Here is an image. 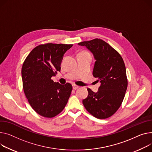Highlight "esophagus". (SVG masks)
I'll list each match as a JSON object with an SVG mask.
<instances>
[{"label": "esophagus", "instance_id": "1", "mask_svg": "<svg viewBox=\"0 0 152 152\" xmlns=\"http://www.w3.org/2000/svg\"><path fill=\"white\" fill-rule=\"evenodd\" d=\"M79 87V86H76V85H75V84H73V89L76 90V89H77V88H78Z\"/></svg>", "mask_w": 152, "mask_h": 152}]
</instances>
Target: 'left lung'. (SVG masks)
Returning a JSON list of instances; mask_svg holds the SVG:
<instances>
[{
    "label": "left lung",
    "mask_w": 152,
    "mask_h": 152,
    "mask_svg": "<svg viewBox=\"0 0 152 152\" xmlns=\"http://www.w3.org/2000/svg\"><path fill=\"white\" fill-rule=\"evenodd\" d=\"M92 53L95 59L93 76L101 83L96 93L87 88L88 96L83 103L88 112L97 118L112 116L122 104L128 80L124 60L119 53L101 39L78 43Z\"/></svg>",
    "instance_id": "8db88e82"
}]
</instances>
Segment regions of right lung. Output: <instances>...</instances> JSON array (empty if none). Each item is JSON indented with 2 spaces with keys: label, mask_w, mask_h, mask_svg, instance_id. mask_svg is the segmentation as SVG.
Listing matches in <instances>:
<instances>
[{
  "label": "right lung",
  "mask_w": 152,
  "mask_h": 152,
  "mask_svg": "<svg viewBox=\"0 0 152 152\" xmlns=\"http://www.w3.org/2000/svg\"><path fill=\"white\" fill-rule=\"evenodd\" d=\"M73 45L47 43L35 47L26 57L21 75L24 92L37 113L52 118L63 110L72 90L69 83L54 82L64 54Z\"/></svg>",
  "instance_id": "obj_1"
}]
</instances>
